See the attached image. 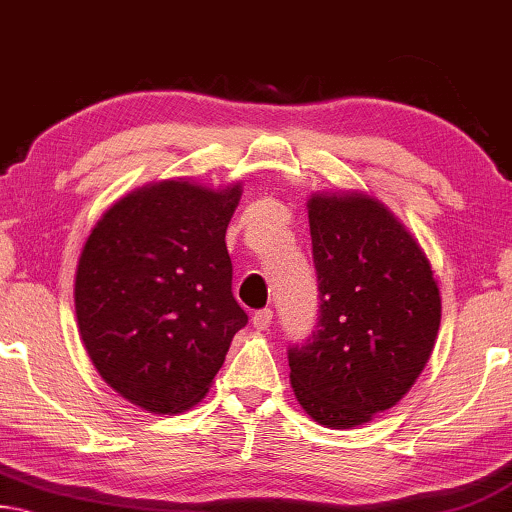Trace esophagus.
Listing matches in <instances>:
<instances>
[{"label":"esophagus","instance_id":"34e87169","mask_svg":"<svg viewBox=\"0 0 512 512\" xmlns=\"http://www.w3.org/2000/svg\"><path fill=\"white\" fill-rule=\"evenodd\" d=\"M251 325H254L258 332H265L267 327L272 325V309H261L251 316Z\"/></svg>","mask_w":512,"mask_h":512}]
</instances>
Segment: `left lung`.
I'll return each instance as SVG.
<instances>
[{"instance_id":"1","label":"left lung","mask_w":512,"mask_h":512,"mask_svg":"<svg viewBox=\"0 0 512 512\" xmlns=\"http://www.w3.org/2000/svg\"><path fill=\"white\" fill-rule=\"evenodd\" d=\"M318 322L288 345L290 384L306 414L355 428L405 396L430 359L442 300L426 254L380 201H309Z\"/></svg>"}]
</instances>
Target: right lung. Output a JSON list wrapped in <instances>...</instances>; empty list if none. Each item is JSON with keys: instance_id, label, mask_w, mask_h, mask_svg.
Wrapping results in <instances>:
<instances>
[{"instance_id": "add662e5", "label": "right lung", "mask_w": 512, "mask_h": 512, "mask_svg": "<svg viewBox=\"0 0 512 512\" xmlns=\"http://www.w3.org/2000/svg\"><path fill=\"white\" fill-rule=\"evenodd\" d=\"M240 187L164 180L102 215L80 256L75 313L102 380L155 414L206 396L249 316L235 302L226 226Z\"/></svg>"}]
</instances>
